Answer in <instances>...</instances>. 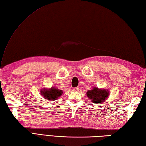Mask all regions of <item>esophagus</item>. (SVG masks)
<instances>
[{"instance_id": "esophagus-1", "label": "esophagus", "mask_w": 146, "mask_h": 146, "mask_svg": "<svg viewBox=\"0 0 146 146\" xmlns=\"http://www.w3.org/2000/svg\"><path fill=\"white\" fill-rule=\"evenodd\" d=\"M79 90V87H76L74 88V90H75V91H78Z\"/></svg>"}]
</instances>
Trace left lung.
Instances as JSON below:
<instances>
[{"label": "left lung", "mask_w": 146, "mask_h": 146, "mask_svg": "<svg viewBox=\"0 0 146 146\" xmlns=\"http://www.w3.org/2000/svg\"><path fill=\"white\" fill-rule=\"evenodd\" d=\"M87 95L92 102L96 104H100L106 100L108 97V92L106 90H99L98 88L94 87V89L87 92Z\"/></svg>", "instance_id": "obj_1"}]
</instances>
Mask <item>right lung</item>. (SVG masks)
Listing matches in <instances>:
<instances>
[{
	"instance_id": "add662e5",
	"label": "right lung",
	"mask_w": 146,
	"mask_h": 146,
	"mask_svg": "<svg viewBox=\"0 0 146 146\" xmlns=\"http://www.w3.org/2000/svg\"><path fill=\"white\" fill-rule=\"evenodd\" d=\"M41 92V95L49 100H54L62 94V90L57 89L55 87H52L49 90H42Z\"/></svg>"
}]
</instances>
